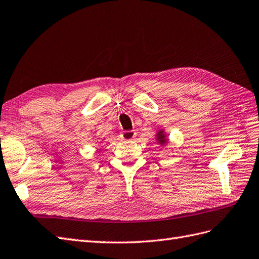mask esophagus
Masks as SVG:
<instances>
[{"mask_svg":"<svg viewBox=\"0 0 259 259\" xmlns=\"http://www.w3.org/2000/svg\"><path fill=\"white\" fill-rule=\"evenodd\" d=\"M136 137V132L132 131V130H128V131H123L121 134V139L122 140L125 141H130V140H134Z\"/></svg>","mask_w":259,"mask_h":259,"instance_id":"34e87169","label":"esophagus"}]
</instances>
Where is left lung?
Instances as JSON below:
<instances>
[{"label": "left lung", "instance_id": "1", "mask_svg": "<svg viewBox=\"0 0 259 259\" xmlns=\"http://www.w3.org/2000/svg\"><path fill=\"white\" fill-rule=\"evenodd\" d=\"M155 140L156 142L161 145V147H163V145H166L167 142H168V139H167V135L166 132H165L164 129H160L157 130L156 135H155Z\"/></svg>", "mask_w": 259, "mask_h": 259}]
</instances>
